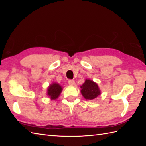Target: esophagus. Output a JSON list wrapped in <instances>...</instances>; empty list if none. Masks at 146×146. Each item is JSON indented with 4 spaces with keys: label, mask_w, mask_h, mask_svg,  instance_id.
<instances>
[{
    "label": "esophagus",
    "mask_w": 146,
    "mask_h": 146,
    "mask_svg": "<svg viewBox=\"0 0 146 146\" xmlns=\"http://www.w3.org/2000/svg\"><path fill=\"white\" fill-rule=\"evenodd\" d=\"M68 83H69L70 85H75V82L74 81V80H70L68 81Z\"/></svg>",
    "instance_id": "34e87169"
}]
</instances>
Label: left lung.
<instances>
[{
	"label": "left lung",
	"mask_w": 146,
	"mask_h": 146,
	"mask_svg": "<svg viewBox=\"0 0 146 146\" xmlns=\"http://www.w3.org/2000/svg\"><path fill=\"white\" fill-rule=\"evenodd\" d=\"M81 87V94L86 100H94L101 94L100 89L97 83L92 80L86 79Z\"/></svg>",
	"instance_id": "8db88e82"
}]
</instances>
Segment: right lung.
Masks as SVG:
<instances>
[{"label":"right lung","instance_id":"right-lung-1","mask_svg":"<svg viewBox=\"0 0 146 146\" xmlns=\"http://www.w3.org/2000/svg\"><path fill=\"white\" fill-rule=\"evenodd\" d=\"M63 90V87L58 83L52 82L47 89V96L51 100H55L59 97Z\"/></svg>","mask_w":146,"mask_h":146}]
</instances>
